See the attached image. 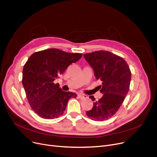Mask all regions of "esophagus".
<instances>
[{"instance_id": "esophagus-1", "label": "esophagus", "mask_w": 157, "mask_h": 157, "mask_svg": "<svg viewBox=\"0 0 157 157\" xmlns=\"http://www.w3.org/2000/svg\"><path fill=\"white\" fill-rule=\"evenodd\" d=\"M78 97L80 98V99H85V98H87V96L85 94H78Z\"/></svg>"}]
</instances>
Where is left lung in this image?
I'll use <instances>...</instances> for the list:
<instances>
[{
	"label": "left lung",
	"instance_id": "1",
	"mask_svg": "<svg viewBox=\"0 0 157 157\" xmlns=\"http://www.w3.org/2000/svg\"><path fill=\"white\" fill-rule=\"evenodd\" d=\"M85 60L93 68L97 79L102 81L99 86L103 94L98 101L90 96L94 102L86 115L93 120H108L120 109L127 95L131 80V72L123 58L107 51H97L83 55Z\"/></svg>",
	"mask_w": 157,
	"mask_h": 157
}]
</instances>
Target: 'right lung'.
<instances>
[{"label": "right lung", "mask_w": 157, "mask_h": 157, "mask_svg": "<svg viewBox=\"0 0 157 157\" xmlns=\"http://www.w3.org/2000/svg\"><path fill=\"white\" fill-rule=\"evenodd\" d=\"M82 55L50 48L36 52L29 58L23 69L22 84L31 108L40 118L59 117L70 98L77 97L74 92L63 91L54 81Z\"/></svg>", "instance_id": "1"}]
</instances>
